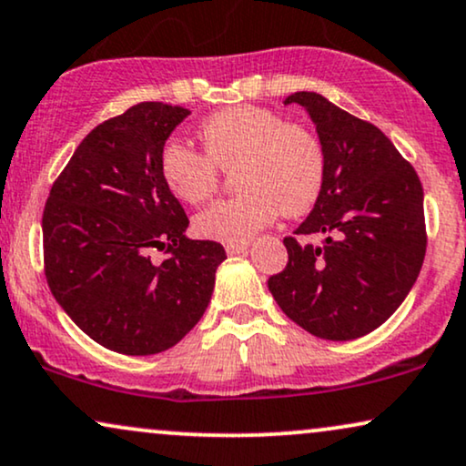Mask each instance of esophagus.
<instances>
[{"mask_svg": "<svg viewBox=\"0 0 466 466\" xmlns=\"http://www.w3.org/2000/svg\"><path fill=\"white\" fill-rule=\"evenodd\" d=\"M225 250H227V255H231V257L244 255V252L248 250V241H244V244H227Z\"/></svg>", "mask_w": 466, "mask_h": 466, "instance_id": "1", "label": "esophagus"}]
</instances>
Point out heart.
<instances>
[{
    "mask_svg": "<svg viewBox=\"0 0 466 466\" xmlns=\"http://www.w3.org/2000/svg\"><path fill=\"white\" fill-rule=\"evenodd\" d=\"M205 154L179 141L160 152V173L168 190L186 203L216 192L218 168H233L238 197L197 214L195 231L222 244H244L271 225L278 214L301 216L317 203L325 179L319 138L301 126L261 106H233L214 113L198 128Z\"/></svg>",
    "mask_w": 466,
    "mask_h": 466,
    "instance_id": "b5f03b06",
    "label": "heart"
}]
</instances>
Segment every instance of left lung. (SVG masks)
<instances>
[{
    "instance_id": "1",
    "label": "left lung",
    "mask_w": 466,
    "mask_h": 466,
    "mask_svg": "<svg viewBox=\"0 0 466 466\" xmlns=\"http://www.w3.org/2000/svg\"><path fill=\"white\" fill-rule=\"evenodd\" d=\"M285 105L310 115L325 154L321 195L295 235L289 263L268 280L278 306L323 340H353L383 325L402 304L426 255L424 190L418 173L377 126L317 92Z\"/></svg>"
}]
</instances>
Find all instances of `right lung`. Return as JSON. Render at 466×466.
I'll use <instances>...</instances> for the list:
<instances>
[{"mask_svg": "<svg viewBox=\"0 0 466 466\" xmlns=\"http://www.w3.org/2000/svg\"><path fill=\"white\" fill-rule=\"evenodd\" d=\"M188 108L141 102L96 126L53 184L42 216L53 298L86 334L124 355L171 349L201 321L227 258L190 239L188 216L160 173V152ZM154 249H167L154 262Z\"/></svg>", "mask_w": 466, "mask_h": 466, "instance_id": "right-lung-1", "label": "right lung"}]
</instances>
